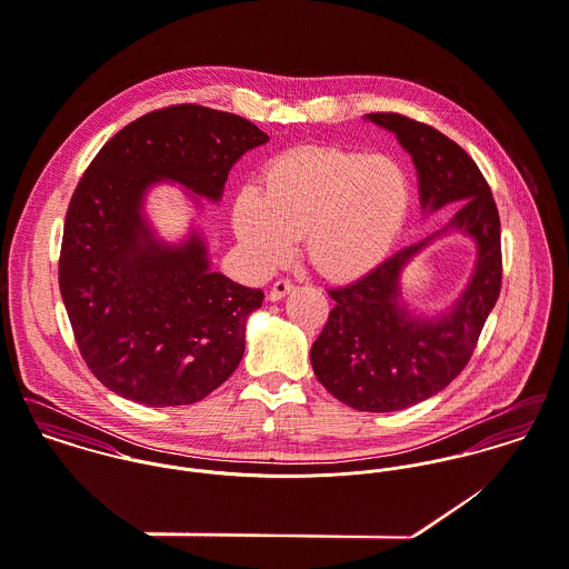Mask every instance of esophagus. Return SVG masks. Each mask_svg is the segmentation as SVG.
Returning a JSON list of instances; mask_svg holds the SVG:
<instances>
[{
    "label": "esophagus",
    "instance_id": "esophagus-1",
    "mask_svg": "<svg viewBox=\"0 0 569 569\" xmlns=\"http://www.w3.org/2000/svg\"><path fill=\"white\" fill-rule=\"evenodd\" d=\"M295 290V283L290 279H279L272 283L270 292H268V299L270 301H281L286 295H290Z\"/></svg>",
    "mask_w": 569,
    "mask_h": 569
}]
</instances>
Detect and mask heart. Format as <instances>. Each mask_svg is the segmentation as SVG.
<instances>
[{"instance_id": "1", "label": "heart", "mask_w": 569, "mask_h": 569, "mask_svg": "<svg viewBox=\"0 0 569 569\" xmlns=\"http://www.w3.org/2000/svg\"><path fill=\"white\" fill-rule=\"evenodd\" d=\"M412 204L408 170L388 154L303 148L272 159L259 191H240L233 231L254 266L288 259L303 236L306 254L333 281H353L390 254Z\"/></svg>"}]
</instances>
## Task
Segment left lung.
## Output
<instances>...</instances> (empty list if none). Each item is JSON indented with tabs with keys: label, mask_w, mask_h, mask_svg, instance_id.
<instances>
[{
	"label": "left lung",
	"mask_w": 569,
	"mask_h": 569,
	"mask_svg": "<svg viewBox=\"0 0 569 569\" xmlns=\"http://www.w3.org/2000/svg\"><path fill=\"white\" fill-rule=\"evenodd\" d=\"M367 120L390 130L412 157L423 213L458 204L441 231L329 290L336 306L310 351L316 379L360 412H392L441 392L467 367L502 288L500 216L489 183L456 141L399 113ZM453 230L477 242L470 283L445 313L417 317L400 299V272L432 239Z\"/></svg>",
	"instance_id": "1"
}]
</instances>
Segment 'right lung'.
<instances>
[{
	"label": "right lung",
	"mask_w": 569,
	"mask_h": 569,
	"mask_svg": "<svg viewBox=\"0 0 569 569\" xmlns=\"http://www.w3.org/2000/svg\"><path fill=\"white\" fill-rule=\"evenodd\" d=\"M253 122L198 104L152 111L111 137L71 196L59 286L89 371L116 395L154 408L213 392L244 356L263 292L213 272L202 236L159 240L146 193L179 183L218 202L236 161L263 146Z\"/></svg>",
	"instance_id": "obj_1"
}]
</instances>
